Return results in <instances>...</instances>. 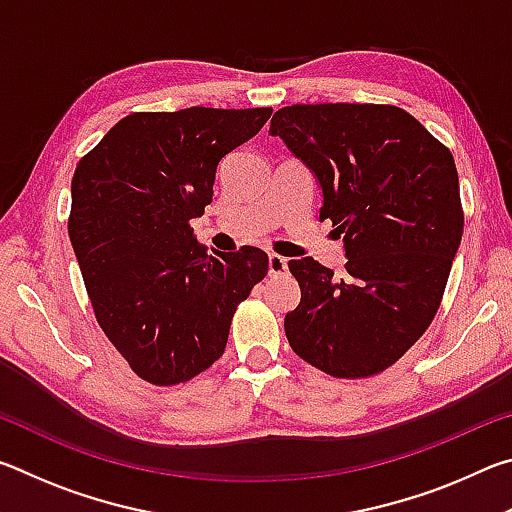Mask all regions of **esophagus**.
<instances>
[{
    "label": "esophagus",
    "instance_id": "esophagus-1",
    "mask_svg": "<svg viewBox=\"0 0 512 512\" xmlns=\"http://www.w3.org/2000/svg\"><path fill=\"white\" fill-rule=\"evenodd\" d=\"M287 264H289L287 259L271 253V255H268V275H271V277L282 275L284 271H287Z\"/></svg>",
    "mask_w": 512,
    "mask_h": 512
}]
</instances>
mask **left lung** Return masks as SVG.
<instances>
[{
    "instance_id": "obj_1",
    "label": "left lung",
    "mask_w": 512,
    "mask_h": 512,
    "mask_svg": "<svg viewBox=\"0 0 512 512\" xmlns=\"http://www.w3.org/2000/svg\"><path fill=\"white\" fill-rule=\"evenodd\" d=\"M271 135L318 178L320 221L343 235V271L291 259L300 305L284 332L300 359L341 379L386 370L427 332L463 237L454 155L418 119L379 103H298Z\"/></svg>"
}]
</instances>
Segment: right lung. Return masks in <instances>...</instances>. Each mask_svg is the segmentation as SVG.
Wrapping results in <instances>:
<instances>
[{
  "mask_svg": "<svg viewBox=\"0 0 512 512\" xmlns=\"http://www.w3.org/2000/svg\"><path fill=\"white\" fill-rule=\"evenodd\" d=\"M271 112H133L76 164L69 241L97 323L149 384H183L210 368L237 305L268 273V255L253 246L207 255L189 221L212 203L223 155Z\"/></svg>",
  "mask_w": 512,
  "mask_h": 512,
  "instance_id": "add662e5",
  "label": "right lung"
}]
</instances>
